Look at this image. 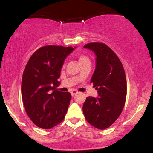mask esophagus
I'll return each instance as SVG.
<instances>
[{"mask_svg": "<svg viewBox=\"0 0 153 153\" xmlns=\"http://www.w3.org/2000/svg\"><path fill=\"white\" fill-rule=\"evenodd\" d=\"M77 93H78V91H75V90H73V91H71V94H72V97H74V96L76 95V94H77Z\"/></svg>", "mask_w": 153, "mask_h": 153, "instance_id": "34e87169", "label": "esophagus"}]
</instances>
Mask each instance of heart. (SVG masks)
Wrapping results in <instances>:
<instances>
[{
  "mask_svg": "<svg viewBox=\"0 0 153 153\" xmlns=\"http://www.w3.org/2000/svg\"><path fill=\"white\" fill-rule=\"evenodd\" d=\"M78 59L81 65H82L83 63H85V62H90V59L88 58V57H87L86 56L83 55V54H79Z\"/></svg>",
  "mask_w": 153,
  "mask_h": 153,
  "instance_id": "heart-1",
  "label": "heart"
}]
</instances>
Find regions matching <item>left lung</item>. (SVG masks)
<instances>
[{
  "label": "left lung",
  "mask_w": 153,
  "mask_h": 153,
  "mask_svg": "<svg viewBox=\"0 0 153 153\" xmlns=\"http://www.w3.org/2000/svg\"><path fill=\"white\" fill-rule=\"evenodd\" d=\"M85 49L96 56L95 70L91 83L97 91L98 97H88L83 105L86 120L99 129L110 127L120 116L127 95L124 68L116 54L105 44L92 42Z\"/></svg>",
  "instance_id": "8db88e82"
}]
</instances>
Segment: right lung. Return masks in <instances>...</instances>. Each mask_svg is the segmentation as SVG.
Segmentation results:
<instances>
[{
    "label": "right lung",
    "mask_w": 153,
    "mask_h": 153,
    "mask_svg": "<svg viewBox=\"0 0 153 153\" xmlns=\"http://www.w3.org/2000/svg\"><path fill=\"white\" fill-rule=\"evenodd\" d=\"M75 48L45 46L33 54L24 69L21 88L23 103L30 120L42 129L59 124L68 111L71 94L56 88L65 60Z\"/></svg>",
    "instance_id": "1"
}]
</instances>
